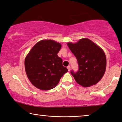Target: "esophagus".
Instances as JSON below:
<instances>
[{"label":"esophagus","mask_w":122,"mask_h":122,"mask_svg":"<svg viewBox=\"0 0 122 122\" xmlns=\"http://www.w3.org/2000/svg\"><path fill=\"white\" fill-rule=\"evenodd\" d=\"M67 69H68V71H71V67L70 66H68V67H67Z\"/></svg>","instance_id":"34e87169"}]
</instances>
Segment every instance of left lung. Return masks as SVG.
I'll return each instance as SVG.
<instances>
[{
  "label": "left lung",
  "mask_w": 122,
  "mask_h": 122,
  "mask_svg": "<svg viewBox=\"0 0 122 122\" xmlns=\"http://www.w3.org/2000/svg\"><path fill=\"white\" fill-rule=\"evenodd\" d=\"M67 45L79 65L78 71H71L77 83L83 87L97 84L106 71V57L103 50L88 38H82L76 43H68Z\"/></svg>",
  "instance_id": "obj_1"
}]
</instances>
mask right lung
I'll return each mask as SVG.
<instances>
[{
    "label": "right lung",
    "mask_w": 122,
    "mask_h": 122,
    "mask_svg": "<svg viewBox=\"0 0 122 122\" xmlns=\"http://www.w3.org/2000/svg\"><path fill=\"white\" fill-rule=\"evenodd\" d=\"M61 44L53 40H41L36 44L25 60V71L32 84L41 90L53 89L68 72L57 56Z\"/></svg>",
    "instance_id": "obj_1"
}]
</instances>
